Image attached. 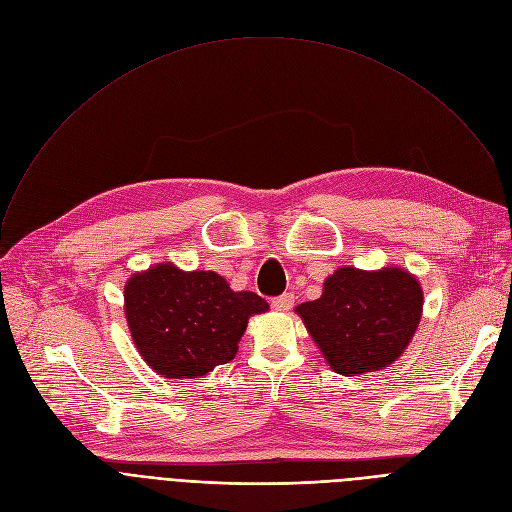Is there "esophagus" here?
<instances>
[{"label":"esophagus","mask_w":512,"mask_h":512,"mask_svg":"<svg viewBox=\"0 0 512 512\" xmlns=\"http://www.w3.org/2000/svg\"><path fill=\"white\" fill-rule=\"evenodd\" d=\"M292 305H294V297H292L290 292H284V294H280V297H276L272 301V307L276 311H288V309H292Z\"/></svg>","instance_id":"34e87169"}]
</instances>
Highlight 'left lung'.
Instances as JSON below:
<instances>
[{
    "label": "left lung",
    "instance_id": "1",
    "mask_svg": "<svg viewBox=\"0 0 512 512\" xmlns=\"http://www.w3.org/2000/svg\"><path fill=\"white\" fill-rule=\"evenodd\" d=\"M297 313L328 365L351 378L405 353L423 313V290L402 267H338L321 297L301 303Z\"/></svg>",
    "mask_w": 512,
    "mask_h": 512
}]
</instances>
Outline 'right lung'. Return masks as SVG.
Listing matches in <instances>:
<instances>
[{"label":"right lung","mask_w":512,"mask_h":512,"mask_svg":"<svg viewBox=\"0 0 512 512\" xmlns=\"http://www.w3.org/2000/svg\"><path fill=\"white\" fill-rule=\"evenodd\" d=\"M270 305L234 292L215 272H182L159 263L124 286L128 330L147 365L170 380H193L232 361L249 317Z\"/></svg>","instance_id":"obj_1"}]
</instances>
